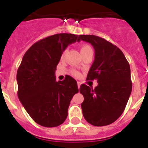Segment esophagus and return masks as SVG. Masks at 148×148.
<instances>
[{"label": "esophagus", "mask_w": 148, "mask_h": 148, "mask_svg": "<svg viewBox=\"0 0 148 148\" xmlns=\"http://www.w3.org/2000/svg\"><path fill=\"white\" fill-rule=\"evenodd\" d=\"M77 85H78V88L79 89V88H80V86H81V82H77Z\"/></svg>", "instance_id": "esophagus-1"}]
</instances>
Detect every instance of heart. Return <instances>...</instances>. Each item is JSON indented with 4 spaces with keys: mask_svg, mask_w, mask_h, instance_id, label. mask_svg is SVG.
<instances>
[{
    "mask_svg": "<svg viewBox=\"0 0 148 148\" xmlns=\"http://www.w3.org/2000/svg\"><path fill=\"white\" fill-rule=\"evenodd\" d=\"M80 51H81V53H82V56H84L86 54L90 53V52H92V49L91 48V46H90L89 45H82L81 47H80ZM66 52H67V49H65L63 50V51L62 52L61 58H64L65 56L66 55ZM71 74L73 75V76H75V77H79L80 76V73L79 71L75 70V69H72L71 70Z\"/></svg>",
    "mask_w": 148,
    "mask_h": 148,
    "instance_id": "obj_1",
    "label": "heart"
}]
</instances>
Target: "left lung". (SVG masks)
I'll return each mask as SVG.
<instances>
[{
    "mask_svg": "<svg viewBox=\"0 0 148 148\" xmlns=\"http://www.w3.org/2000/svg\"><path fill=\"white\" fill-rule=\"evenodd\" d=\"M80 40L94 48L95 59L86 79L98 82L94 90L86 84L80 86L79 92L84 97L82 114L92 125H109L123 113L131 93L130 65L121 49L103 38L81 35Z\"/></svg>",
    "mask_w": 148,
    "mask_h": 148,
    "instance_id": "left-lung-1",
    "label": "left lung"
}]
</instances>
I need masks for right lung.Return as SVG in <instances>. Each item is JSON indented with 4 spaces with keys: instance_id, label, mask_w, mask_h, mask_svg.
Returning a JSON list of instances; mask_svg holds the SVG:
<instances>
[{
    "instance_id": "1",
    "label": "right lung",
    "mask_w": 148,
    "mask_h": 148,
    "mask_svg": "<svg viewBox=\"0 0 148 148\" xmlns=\"http://www.w3.org/2000/svg\"><path fill=\"white\" fill-rule=\"evenodd\" d=\"M79 40L73 34L61 33L38 41L23 56L17 73L18 97L33 121L43 127L61 125L68 116L77 82L66 75L56 81L55 71L62 52Z\"/></svg>"
}]
</instances>
